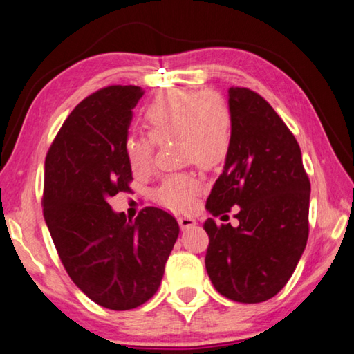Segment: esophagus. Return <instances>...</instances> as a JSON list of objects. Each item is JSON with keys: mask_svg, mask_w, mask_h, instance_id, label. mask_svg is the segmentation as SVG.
Wrapping results in <instances>:
<instances>
[{"mask_svg": "<svg viewBox=\"0 0 354 354\" xmlns=\"http://www.w3.org/2000/svg\"><path fill=\"white\" fill-rule=\"evenodd\" d=\"M178 223H179V226H181L183 231L192 230V227L196 226L195 218H192V217H179L178 218Z\"/></svg>", "mask_w": 354, "mask_h": 354, "instance_id": "34e87169", "label": "esophagus"}]
</instances>
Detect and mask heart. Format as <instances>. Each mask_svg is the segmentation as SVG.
<instances>
[{
  "label": "heart",
  "mask_w": 354,
  "mask_h": 354,
  "mask_svg": "<svg viewBox=\"0 0 354 354\" xmlns=\"http://www.w3.org/2000/svg\"><path fill=\"white\" fill-rule=\"evenodd\" d=\"M143 127L148 137L129 136L124 156L134 175H148L153 169L156 145L176 142L179 162L200 169H214L227 158L232 145V115L217 95L207 91H169L143 107ZM201 190L198 179L189 173L165 178L158 189V200L178 212L194 209Z\"/></svg>",
  "instance_id": "obj_1"
}]
</instances>
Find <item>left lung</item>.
<instances>
[{
  "label": "left lung",
  "mask_w": 354,
  "mask_h": 354,
  "mask_svg": "<svg viewBox=\"0 0 354 354\" xmlns=\"http://www.w3.org/2000/svg\"><path fill=\"white\" fill-rule=\"evenodd\" d=\"M227 97L232 145L206 209L218 217L239 206V226L205 221V262L221 295L261 303L287 284L306 248L310 183L298 142L273 107L245 87Z\"/></svg>",
  "instance_id": "1"
}]
</instances>
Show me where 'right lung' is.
<instances>
[{"label":"right lung","instance_id":"obj_1","mask_svg":"<svg viewBox=\"0 0 354 354\" xmlns=\"http://www.w3.org/2000/svg\"><path fill=\"white\" fill-rule=\"evenodd\" d=\"M143 91L109 86L77 104L45 159L44 217L71 281L100 306L128 310L158 292L179 226L145 207L136 220L107 200L133 181L124 140Z\"/></svg>","mask_w":354,"mask_h":354}]
</instances>
